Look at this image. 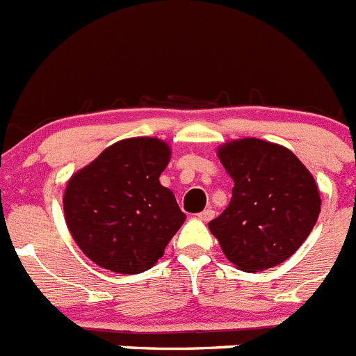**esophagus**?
<instances>
[{
  "instance_id": "34e87169",
  "label": "esophagus",
  "mask_w": 356,
  "mask_h": 356,
  "mask_svg": "<svg viewBox=\"0 0 356 356\" xmlns=\"http://www.w3.org/2000/svg\"><path fill=\"white\" fill-rule=\"evenodd\" d=\"M213 216H216V212H213L212 209H205L201 213H197V217H200L201 221H210Z\"/></svg>"
}]
</instances>
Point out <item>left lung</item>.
<instances>
[{"label": "left lung", "mask_w": 356, "mask_h": 356, "mask_svg": "<svg viewBox=\"0 0 356 356\" xmlns=\"http://www.w3.org/2000/svg\"><path fill=\"white\" fill-rule=\"evenodd\" d=\"M217 156L234 188L229 205L209 228L226 259L246 273L285 262L319 217L314 176L291 149L251 137L222 144Z\"/></svg>", "instance_id": "8db88e82"}]
</instances>
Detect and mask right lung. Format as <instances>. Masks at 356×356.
<instances>
[{
	"label": "right lung",
	"mask_w": 356,
	"mask_h": 356,
	"mask_svg": "<svg viewBox=\"0 0 356 356\" xmlns=\"http://www.w3.org/2000/svg\"><path fill=\"white\" fill-rule=\"evenodd\" d=\"M171 159L169 144L134 137L106 147L76 171L64 193L72 238L94 264L119 275L155 266L185 213L159 181Z\"/></svg>",
	"instance_id": "obj_1"
}]
</instances>
